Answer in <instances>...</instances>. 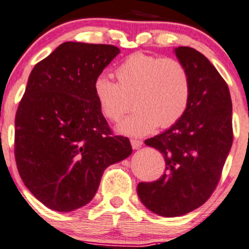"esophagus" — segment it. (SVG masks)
Returning <instances> with one entry per match:
<instances>
[{
	"instance_id": "34e87169",
	"label": "esophagus",
	"mask_w": 249,
	"mask_h": 249,
	"mask_svg": "<svg viewBox=\"0 0 249 249\" xmlns=\"http://www.w3.org/2000/svg\"><path fill=\"white\" fill-rule=\"evenodd\" d=\"M131 145H132L133 149H139L142 145H143V142L139 141V139H131Z\"/></svg>"
}]
</instances>
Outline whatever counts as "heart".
Masks as SVG:
<instances>
[{
	"label": "heart",
	"mask_w": 249,
	"mask_h": 249,
	"mask_svg": "<svg viewBox=\"0 0 249 249\" xmlns=\"http://www.w3.org/2000/svg\"><path fill=\"white\" fill-rule=\"evenodd\" d=\"M117 83L106 75L94 80L93 93L99 110L110 122H118L131 108L136 110L118 125V131L133 137L176 124L189 106L191 79L178 59L144 53L131 54L114 72Z\"/></svg>",
	"instance_id": "obj_1"
}]
</instances>
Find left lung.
I'll list each match as a JSON object with an SVG mask.
<instances>
[{
    "instance_id": "8db88e82",
    "label": "left lung",
    "mask_w": 249,
    "mask_h": 249,
    "mask_svg": "<svg viewBox=\"0 0 249 249\" xmlns=\"http://www.w3.org/2000/svg\"><path fill=\"white\" fill-rule=\"evenodd\" d=\"M175 53L189 71V106L170 129L145 141L163 155L165 173L157 181L137 185L142 203L165 217L188 214L208 200L233 143L228 85L196 49L178 47Z\"/></svg>"
}]
</instances>
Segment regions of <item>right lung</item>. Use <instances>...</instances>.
Segmentation results:
<instances>
[{"label": "right lung", "instance_id": "add662e5", "mask_svg": "<svg viewBox=\"0 0 249 249\" xmlns=\"http://www.w3.org/2000/svg\"><path fill=\"white\" fill-rule=\"evenodd\" d=\"M120 53L112 45L64 42L35 65L15 117V160L48 208L72 212L94 197L108 165L132 154L99 110L94 80Z\"/></svg>", "mask_w": 249, "mask_h": 249}]
</instances>
